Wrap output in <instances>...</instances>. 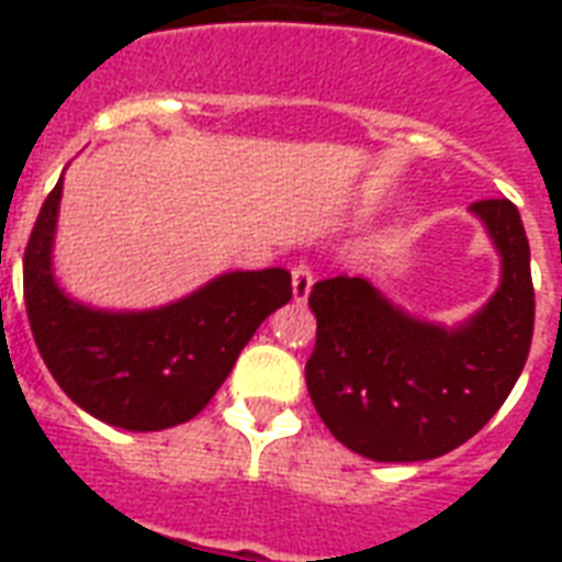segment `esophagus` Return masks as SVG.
<instances>
[{
  "mask_svg": "<svg viewBox=\"0 0 562 562\" xmlns=\"http://www.w3.org/2000/svg\"><path fill=\"white\" fill-rule=\"evenodd\" d=\"M312 285H315V277H312V268L308 265H294L291 271V294H294V303H306L308 294H312Z\"/></svg>",
  "mask_w": 562,
  "mask_h": 562,
  "instance_id": "1",
  "label": "esophagus"
}]
</instances>
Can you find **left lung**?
<instances>
[{
	"mask_svg": "<svg viewBox=\"0 0 562 562\" xmlns=\"http://www.w3.org/2000/svg\"><path fill=\"white\" fill-rule=\"evenodd\" d=\"M502 259L493 297L454 326L391 303L361 277L317 282L306 361L317 414L356 454L431 461L479 435L522 373L533 335L531 247L507 198L472 203Z\"/></svg>",
	"mask_w": 562,
	"mask_h": 562,
	"instance_id": "1",
	"label": "left lung"
}]
</instances>
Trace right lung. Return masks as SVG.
Segmentation results:
<instances>
[{
    "label": "right lung",
    "instance_id": "add662e5",
    "mask_svg": "<svg viewBox=\"0 0 562 562\" xmlns=\"http://www.w3.org/2000/svg\"><path fill=\"white\" fill-rule=\"evenodd\" d=\"M64 175L31 229L22 285L48 373L69 400L108 426L162 431L201 414L268 315L291 300L285 268L227 271L187 297L143 312L95 308L55 277Z\"/></svg>",
    "mask_w": 562,
    "mask_h": 562
}]
</instances>
